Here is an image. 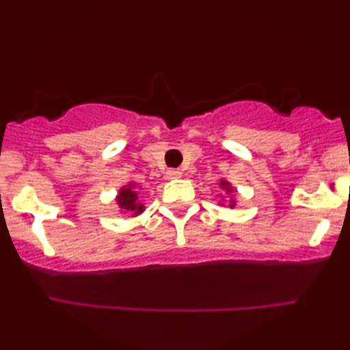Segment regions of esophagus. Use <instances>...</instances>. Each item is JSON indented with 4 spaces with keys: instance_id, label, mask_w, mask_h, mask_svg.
Returning a JSON list of instances; mask_svg holds the SVG:
<instances>
[{
    "instance_id": "obj_1",
    "label": "esophagus",
    "mask_w": 350,
    "mask_h": 350,
    "mask_svg": "<svg viewBox=\"0 0 350 350\" xmlns=\"http://www.w3.org/2000/svg\"><path fill=\"white\" fill-rule=\"evenodd\" d=\"M180 176H181V172L178 169H169L165 172L167 180H175V178H180Z\"/></svg>"
}]
</instances>
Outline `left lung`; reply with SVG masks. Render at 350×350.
<instances>
[{
  "label": "left lung",
  "mask_w": 350,
  "mask_h": 350,
  "mask_svg": "<svg viewBox=\"0 0 350 350\" xmlns=\"http://www.w3.org/2000/svg\"><path fill=\"white\" fill-rule=\"evenodd\" d=\"M218 185H219V189H221L223 194H229V198H228L229 208L236 207V196H234V189H232L231 183H229V181H226V180H219ZM223 207H224V205H223Z\"/></svg>",
  "instance_id": "obj_1"
}]
</instances>
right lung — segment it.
<instances>
[{"label": "right lung", "mask_w": 350, "mask_h": 350, "mask_svg": "<svg viewBox=\"0 0 350 350\" xmlns=\"http://www.w3.org/2000/svg\"><path fill=\"white\" fill-rule=\"evenodd\" d=\"M135 186V183H129L126 186H122L116 196L118 207L121 208L122 212L132 213V217H137V215H140L143 210H145V205L138 200Z\"/></svg>", "instance_id": "obj_1"}]
</instances>
